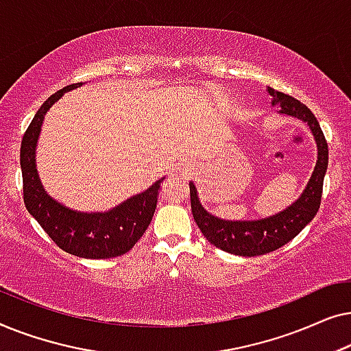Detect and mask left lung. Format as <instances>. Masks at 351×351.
<instances>
[{"mask_svg":"<svg viewBox=\"0 0 351 351\" xmlns=\"http://www.w3.org/2000/svg\"><path fill=\"white\" fill-rule=\"evenodd\" d=\"M273 105H280V113L294 117L308 124L318 147V160L305 190L299 199L282 209L281 213L258 220H225L208 213L199 203L198 191L193 182H190V203L191 213L196 225L206 239L215 247L234 256L254 257L276 251L294 239L318 213L323 195L324 174L328 169L329 150L324 134L321 131L318 119L310 108L299 100L285 93L268 88Z\"/></svg>","mask_w":351,"mask_h":351,"instance_id":"obj_1","label":"left lung"}]
</instances>
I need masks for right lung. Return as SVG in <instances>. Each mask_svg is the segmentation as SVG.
Returning a JSON list of instances; mask_svg holds the SVG:
<instances>
[{"label": "right lung", "instance_id": "obj_1", "mask_svg": "<svg viewBox=\"0 0 351 351\" xmlns=\"http://www.w3.org/2000/svg\"><path fill=\"white\" fill-rule=\"evenodd\" d=\"M83 83L70 84L52 94L38 110L23 134L21 167L23 179V203L43 230L62 251L83 258H112L131 251L142 238L155 214L161 182L123 201L107 213H80L52 199L43 189L36 169V143L45 114L65 93Z\"/></svg>", "mask_w": 351, "mask_h": 351}]
</instances>
